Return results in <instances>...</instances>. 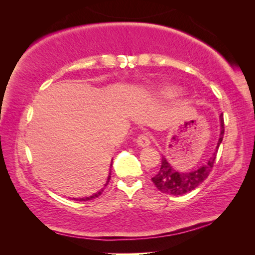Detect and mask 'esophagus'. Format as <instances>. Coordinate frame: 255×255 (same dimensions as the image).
Returning a JSON list of instances; mask_svg holds the SVG:
<instances>
[{"label": "esophagus", "mask_w": 255, "mask_h": 255, "mask_svg": "<svg viewBox=\"0 0 255 255\" xmlns=\"http://www.w3.org/2000/svg\"><path fill=\"white\" fill-rule=\"evenodd\" d=\"M136 143L140 146V147H147L149 145L150 140H149V137L147 135H145V133H140L139 136L137 137L136 139Z\"/></svg>", "instance_id": "obj_1"}]
</instances>
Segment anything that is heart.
Masks as SVG:
<instances>
[{
	"mask_svg": "<svg viewBox=\"0 0 255 255\" xmlns=\"http://www.w3.org/2000/svg\"><path fill=\"white\" fill-rule=\"evenodd\" d=\"M161 92L166 94V96L173 97V96H178V94H180V90L174 88V86H163Z\"/></svg>",
	"mask_w": 255,
	"mask_h": 255,
	"instance_id": "heart-1",
	"label": "heart"
}]
</instances>
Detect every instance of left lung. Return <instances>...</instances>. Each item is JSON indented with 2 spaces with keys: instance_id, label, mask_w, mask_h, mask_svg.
<instances>
[{
  "instance_id": "obj_1",
  "label": "left lung",
  "mask_w": 255,
  "mask_h": 255,
  "mask_svg": "<svg viewBox=\"0 0 255 255\" xmlns=\"http://www.w3.org/2000/svg\"><path fill=\"white\" fill-rule=\"evenodd\" d=\"M221 136H219L217 147H216L214 154L211 155V157L207 161L206 164H204V165L200 166L196 171L189 172V173H180V172H176L172 169L169 162L163 156L159 171L152 178L155 187L161 192L166 193V195L181 196L183 193L192 191L193 189H196L198 185L204 182L208 178L210 172L213 171L219 145H221L224 138V133H225L223 114L221 115Z\"/></svg>"
}]
</instances>
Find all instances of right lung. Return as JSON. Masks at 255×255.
I'll use <instances>...</instances> for the list:
<instances>
[{
	"label": "right lung",
	"instance_id": "1",
	"mask_svg": "<svg viewBox=\"0 0 255 255\" xmlns=\"http://www.w3.org/2000/svg\"><path fill=\"white\" fill-rule=\"evenodd\" d=\"M110 178H111V176H110V174H109V176H108V181H107V183H106L105 187H107V184L109 183V180H110ZM102 191H103V189L101 190V191H99L98 193H96V195L90 196V197H86V198H82V199H77V200H80V201H88V200H92V199H94V198H98L99 196H100L101 193H102Z\"/></svg>",
	"mask_w": 255,
	"mask_h": 255
}]
</instances>
